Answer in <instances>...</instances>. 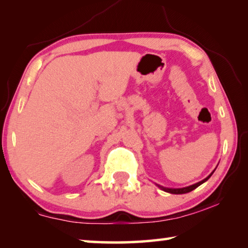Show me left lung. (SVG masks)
<instances>
[{"instance_id":"1","label":"left lung","mask_w":248,"mask_h":248,"mask_svg":"<svg viewBox=\"0 0 248 248\" xmlns=\"http://www.w3.org/2000/svg\"><path fill=\"white\" fill-rule=\"evenodd\" d=\"M215 171V170H213ZM213 171L211 174H210L207 178H204L203 180H201V182H199V183H197V184H194V185H191V186H188V187H184V188H165V187H163V186H159V185H157V186L161 188L162 190H164V191H166V192H170V194H174V195H180V194H187V192H190L191 190H194V189H196L197 187H199L201 184H203L204 182H207V180L211 177V175L213 174Z\"/></svg>"}]
</instances>
